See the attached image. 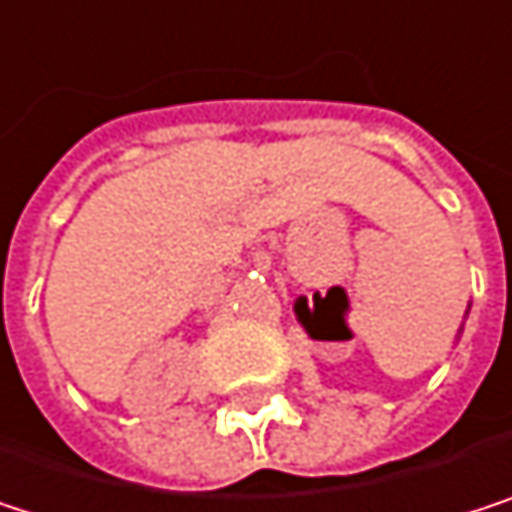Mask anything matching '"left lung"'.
Instances as JSON below:
<instances>
[{"label":"left lung","mask_w":512,"mask_h":512,"mask_svg":"<svg viewBox=\"0 0 512 512\" xmlns=\"http://www.w3.org/2000/svg\"><path fill=\"white\" fill-rule=\"evenodd\" d=\"M468 309H471V306H468ZM465 318H468V312H465ZM459 333H462V330H459Z\"/></svg>","instance_id":"left-lung-1"}]
</instances>
